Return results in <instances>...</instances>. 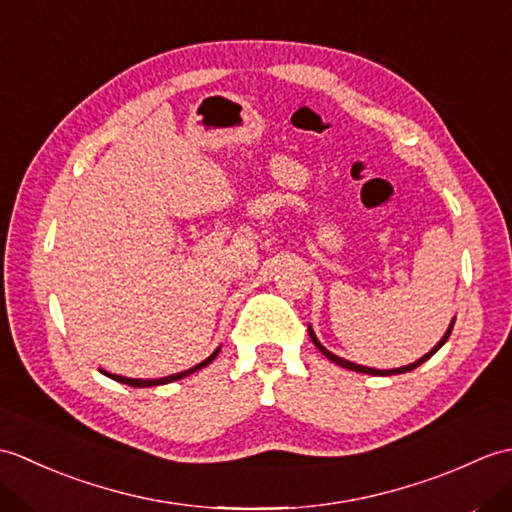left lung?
Instances as JSON below:
<instances>
[{
    "label": "left lung",
    "instance_id": "1",
    "mask_svg": "<svg viewBox=\"0 0 512 512\" xmlns=\"http://www.w3.org/2000/svg\"><path fill=\"white\" fill-rule=\"evenodd\" d=\"M453 323H455V319L451 321V325H449V330L444 332V336L442 339L436 343V347H433V350L429 352V354H424L422 358H418L416 363H411V365H405V367H398V369H374V367H365V365H356V363H352V361H345V358H341V356H336V354H332L330 350H325V347L319 343V339H317V334H314V330L310 328L308 325V334H310V339H312V343L317 345V350L323 354V356H328L332 363H336V365H341V367H345V369H352V372H363V374H372V376H394V374H405V372H411V369H416L418 365H422L424 361H429V358L436 354L440 347L447 343V339L451 336V330H453Z\"/></svg>",
    "mask_w": 512,
    "mask_h": 512
}]
</instances>
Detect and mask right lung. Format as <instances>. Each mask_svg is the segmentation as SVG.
I'll use <instances>...</instances> for the list:
<instances>
[{
	"label": "right lung",
	"instance_id": "add662e5",
	"mask_svg": "<svg viewBox=\"0 0 512 512\" xmlns=\"http://www.w3.org/2000/svg\"><path fill=\"white\" fill-rule=\"evenodd\" d=\"M220 354V347H217V350L209 356V358H204L202 363H198L195 367H191V369H184V372H180V374H171V376H165V378H154V380H140V378H125V376H118V374H110V372H103L101 369V374H105V376H110L112 380H116V383H123V385H129V387H156V385H167V383H173V380H180V378H184V376H189V374H193V372H198V369H202V367H206L209 365L213 358Z\"/></svg>",
	"mask_w": 512,
	"mask_h": 512
}]
</instances>
